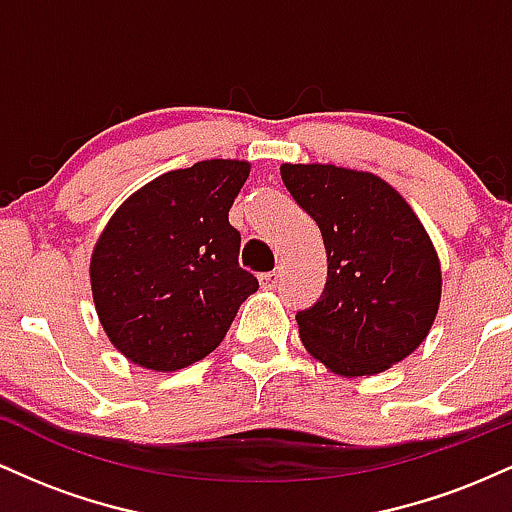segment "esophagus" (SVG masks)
Instances as JSON below:
<instances>
[{
    "instance_id": "obj_1",
    "label": "esophagus",
    "mask_w": 512,
    "mask_h": 512,
    "mask_svg": "<svg viewBox=\"0 0 512 512\" xmlns=\"http://www.w3.org/2000/svg\"><path fill=\"white\" fill-rule=\"evenodd\" d=\"M281 281V272H264V274H260V284H262V289H267V291H272V289H276V284H279Z\"/></svg>"
}]
</instances>
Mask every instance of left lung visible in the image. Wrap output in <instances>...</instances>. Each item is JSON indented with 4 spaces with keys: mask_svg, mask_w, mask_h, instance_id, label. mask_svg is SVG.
Here are the masks:
<instances>
[{
    "mask_svg": "<svg viewBox=\"0 0 512 512\" xmlns=\"http://www.w3.org/2000/svg\"><path fill=\"white\" fill-rule=\"evenodd\" d=\"M281 180L320 226L327 284L296 315L308 354L334 375H375L419 349L443 272L433 240L390 182L332 163H284Z\"/></svg>",
    "mask_w": 512,
    "mask_h": 512,
    "instance_id": "8db88e82",
    "label": "left lung"
}]
</instances>
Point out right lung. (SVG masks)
<instances>
[{
    "instance_id": "obj_1",
    "label": "right lung",
    "mask_w": 512,
    "mask_h": 512,
    "mask_svg": "<svg viewBox=\"0 0 512 512\" xmlns=\"http://www.w3.org/2000/svg\"><path fill=\"white\" fill-rule=\"evenodd\" d=\"M248 161L211 158L139 187L105 223L91 252V293L110 344L127 361L173 373L226 337L257 279L238 264L228 209Z\"/></svg>"
}]
</instances>
